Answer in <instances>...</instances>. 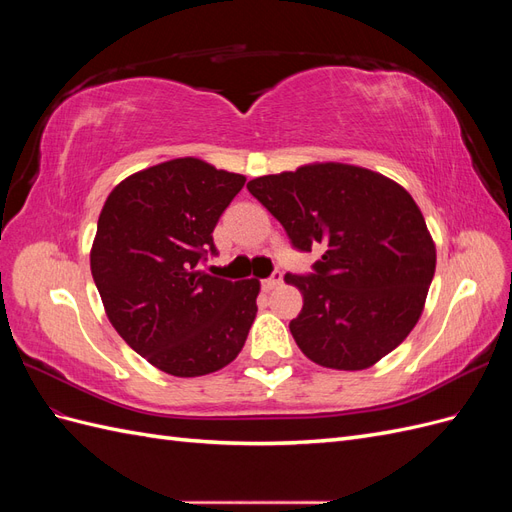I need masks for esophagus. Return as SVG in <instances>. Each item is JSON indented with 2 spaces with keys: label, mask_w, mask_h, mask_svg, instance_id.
I'll use <instances>...</instances> for the list:
<instances>
[{
  "label": "esophagus",
  "mask_w": 512,
  "mask_h": 512,
  "mask_svg": "<svg viewBox=\"0 0 512 512\" xmlns=\"http://www.w3.org/2000/svg\"><path fill=\"white\" fill-rule=\"evenodd\" d=\"M282 282H284L282 271H275L271 277H267V280H262V288H265V290L269 292V290H273V288H277V286H282Z\"/></svg>",
  "instance_id": "1"
}]
</instances>
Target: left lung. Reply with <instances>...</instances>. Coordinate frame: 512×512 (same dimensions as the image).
Here are the masks:
<instances>
[{"label":"left lung","instance_id":"obj_1","mask_svg":"<svg viewBox=\"0 0 512 512\" xmlns=\"http://www.w3.org/2000/svg\"><path fill=\"white\" fill-rule=\"evenodd\" d=\"M247 190L284 226L292 247H324L314 273L284 277L303 294L290 333L307 359L359 371L404 342L436 273V245L399 183L322 162L252 179Z\"/></svg>","mask_w":512,"mask_h":512}]
</instances>
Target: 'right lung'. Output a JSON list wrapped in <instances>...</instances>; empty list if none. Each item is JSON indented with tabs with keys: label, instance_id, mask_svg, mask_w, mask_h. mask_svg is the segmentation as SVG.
<instances>
[{
	"label": "right lung",
	"instance_id": "obj_1",
	"mask_svg": "<svg viewBox=\"0 0 512 512\" xmlns=\"http://www.w3.org/2000/svg\"><path fill=\"white\" fill-rule=\"evenodd\" d=\"M243 183V175L177 158L123 179L102 207L89 258L106 316L170 376H205L235 361L256 318L258 280L198 269L218 254L213 228Z\"/></svg>",
	"mask_w": 512,
	"mask_h": 512
}]
</instances>
